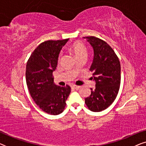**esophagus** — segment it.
Returning a JSON list of instances; mask_svg holds the SVG:
<instances>
[{
	"mask_svg": "<svg viewBox=\"0 0 146 146\" xmlns=\"http://www.w3.org/2000/svg\"><path fill=\"white\" fill-rule=\"evenodd\" d=\"M72 88L73 89H75V90H79V88H80V86H79L72 85Z\"/></svg>",
	"mask_w": 146,
	"mask_h": 146,
	"instance_id": "34e87169",
	"label": "esophagus"
}]
</instances>
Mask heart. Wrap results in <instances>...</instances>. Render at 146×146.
<instances>
[{
  "mask_svg": "<svg viewBox=\"0 0 146 146\" xmlns=\"http://www.w3.org/2000/svg\"><path fill=\"white\" fill-rule=\"evenodd\" d=\"M70 50L74 53L77 59L80 57L83 56H86V47L82 42L78 41L73 43L70 47Z\"/></svg>",
  "mask_w": 146,
  "mask_h": 146,
  "instance_id": "b5f03b06",
  "label": "heart"
}]
</instances>
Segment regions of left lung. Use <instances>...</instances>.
Returning a JSON list of instances; mask_svg holds the SVG:
<instances>
[{
    "instance_id": "1",
    "label": "left lung",
    "mask_w": 146,
    "mask_h": 146,
    "mask_svg": "<svg viewBox=\"0 0 146 146\" xmlns=\"http://www.w3.org/2000/svg\"><path fill=\"white\" fill-rule=\"evenodd\" d=\"M94 50L90 70L95 88L85 98L88 108L92 111H101L108 108L116 98L120 86L121 66L117 55L105 41L95 36L84 37Z\"/></svg>"
}]
</instances>
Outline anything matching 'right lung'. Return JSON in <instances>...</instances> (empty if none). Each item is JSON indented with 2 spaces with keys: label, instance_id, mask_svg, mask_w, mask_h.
<instances>
[{
  "label": "right lung",
  "instance_id": "add662e5",
  "mask_svg": "<svg viewBox=\"0 0 146 146\" xmlns=\"http://www.w3.org/2000/svg\"><path fill=\"white\" fill-rule=\"evenodd\" d=\"M68 40H47L41 43L27 64L26 80L32 98L42 110L48 114L58 115L62 112L70 93L69 86L56 85L52 76L56 68L60 52Z\"/></svg>",
  "mask_w": 146,
  "mask_h": 146
}]
</instances>
